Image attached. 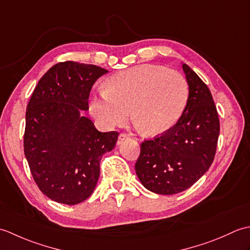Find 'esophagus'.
Instances as JSON below:
<instances>
[{
  "label": "esophagus",
  "instance_id": "esophagus-1",
  "mask_svg": "<svg viewBox=\"0 0 250 250\" xmlns=\"http://www.w3.org/2000/svg\"><path fill=\"white\" fill-rule=\"evenodd\" d=\"M128 139H129V135H128V134H125V133H121V134L118 136V141H117V144L120 145L122 142L125 141V140H128Z\"/></svg>",
  "mask_w": 250,
  "mask_h": 250
}]
</instances>
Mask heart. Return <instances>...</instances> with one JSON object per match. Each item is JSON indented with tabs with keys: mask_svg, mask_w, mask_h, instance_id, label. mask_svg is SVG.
I'll return each instance as SVG.
<instances>
[{
	"mask_svg": "<svg viewBox=\"0 0 250 250\" xmlns=\"http://www.w3.org/2000/svg\"><path fill=\"white\" fill-rule=\"evenodd\" d=\"M106 90L93 94L89 110L105 129L132 119L148 135L172 129L186 107L189 87L177 71L161 65L143 64L111 76Z\"/></svg>",
	"mask_w": 250,
	"mask_h": 250,
	"instance_id": "heart-1",
	"label": "heart"
}]
</instances>
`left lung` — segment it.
I'll use <instances>...</instances> for the list:
<instances>
[{
	"mask_svg": "<svg viewBox=\"0 0 250 250\" xmlns=\"http://www.w3.org/2000/svg\"><path fill=\"white\" fill-rule=\"evenodd\" d=\"M189 86L187 105L172 129L141 144L135 172L143 186L158 194H175L203 176L214 161L219 118L208 87L183 64Z\"/></svg>",
	"mask_w": 250,
	"mask_h": 250,
	"instance_id": "obj_1",
	"label": "left lung"
}]
</instances>
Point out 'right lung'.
I'll list each match as a JSON object with an SVG mask.
<instances>
[{
	"label": "right lung",
	"mask_w": 250,
	"mask_h": 250,
	"mask_svg": "<svg viewBox=\"0 0 250 250\" xmlns=\"http://www.w3.org/2000/svg\"><path fill=\"white\" fill-rule=\"evenodd\" d=\"M107 72L60 62L40 79L29 101L24 155L40 190L58 203L75 205L92 194L101 159L118 140V132H100L83 115L93 83Z\"/></svg>",
	"instance_id": "obj_1"
}]
</instances>
